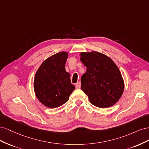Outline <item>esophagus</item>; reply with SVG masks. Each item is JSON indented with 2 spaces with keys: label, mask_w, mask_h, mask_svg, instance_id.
<instances>
[{
  "label": "esophagus",
  "mask_w": 149,
  "mask_h": 149,
  "mask_svg": "<svg viewBox=\"0 0 149 149\" xmlns=\"http://www.w3.org/2000/svg\"><path fill=\"white\" fill-rule=\"evenodd\" d=\"M75 86L76 89H79L81 88V83L80 82H78L77 83H76Z\"/></svg>",
  "instance_id": "obj_1"
}]
</instances>
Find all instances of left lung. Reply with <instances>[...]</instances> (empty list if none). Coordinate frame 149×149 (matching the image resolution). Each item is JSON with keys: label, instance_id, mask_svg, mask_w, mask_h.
<instances>
[{"label": "left lung", "instance_id": "obj_1", "mask_svg": "<svg viewBox=\"0 0 149 149\" xmlns=\"http://www.w3.org/2000/svg\"><path fill=\"white\" fill-rule=\"evenodd\" d=\"M80 60L86 67L81 78V89L92 104L111 107L123 95L124 81L119 68L111 58L98 52H81Z\"/></svg>", "mask_w": 149, "mask_h": 149}]
</instances>
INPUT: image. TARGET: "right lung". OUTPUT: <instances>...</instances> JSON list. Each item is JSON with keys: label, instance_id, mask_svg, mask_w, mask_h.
Here are the masks:
<instances>
[{"label": "right lung", "instance_id": "right-lung-1", "mask_svg": "<svg viewBox=\"0 0 149 149\" xmlns=\"http://www.w3.org/2000/svg\"><path fill=\"white\" fill-rule=\"evenodd\" d=\"M68 57L66 52L57 53L45 60L36 72L33 81L35 96L47 107L64 104L75 89L70 73L65 70Z\"/></svg>", "mask_w": 149, "mask_h": 149}]
</instances>
